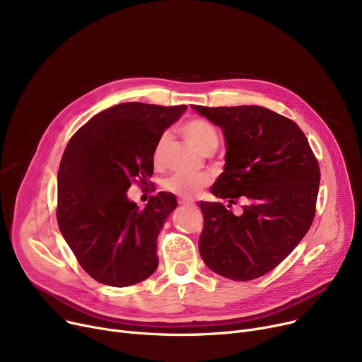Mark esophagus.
Wrapping results in <instances>:
<instances>
[{"mask_svg":"<svg viewBox=\"0 0 362 362\" xmlns=\"http://www.w3.org/2000/svg\"><path fill=\"white\" fill-rule=\"evenodd\" d=\"M179 204L180 205H192L194 201H191V199H179Z\"/></svg>","mask_w":362,"mask_h":362,"instance_id":"esophagus-1","label":"esophagus"}]
</instances>
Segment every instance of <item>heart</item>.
<instances>
[{"label":"heart","mask_w":362,"mask_h":362,"mask_svg":"<svg viewBox=\"0 0 362 362\" xmlns=\"http://www.w3.org/2000/svg\"><path fill=\"white\" fill-rule=\"evenodd\" d=\"M182 132L187 142L204 156L213 154L218 145V133L216 127L202 119H192L186 122L182 126ZM168 141L170 138L167 133L161 135L157 141L154 152H152V160H154L156 165H161L164 163ZM206 183L208 177L204 175H176L165 182V189L182 198H194Z\"/></svg>","instance_id":"obj_1"}]
</instances>
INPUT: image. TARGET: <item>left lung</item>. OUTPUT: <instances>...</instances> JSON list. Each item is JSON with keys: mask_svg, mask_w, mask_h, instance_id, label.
Wrapping results in <instances>:
<instances>
[{"mask_svg": "<svg viewBox=\"0 0 362 362\" xmlns=\"http://www.w3.org/2000/svg\"><path fill=\"white\" fill-rule=\"evenodd\" d=\"M194 110L221 129L226 142L224 170L211 194L229 205L243 201L239 216L220 202H199L201 258L226 279L254 280L277 267L307 235L315 214L318 163L298 124L269 108Z\"/></svg>", "mask_w": 362, "mask_h": 362, "instance_id": "8db88e82", "label": "left lung"}]
</instances>
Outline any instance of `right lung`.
<instances>
[{"mask_svg": "<svg viewBox=\"0 0 362 362\" xmlns=\"http://www.w3.org/2000/svg\"><path fill=\"white\" fill-rule=\"evenodd\" d=\"M186 110L123 103L93 116L66 146L57 221L82 269L103 284L132 286L158 267L157 238L177 199L158 192L139 210L127 191L152 176L157 141Z\"/></svg>", "mask_w": 362, "mask_h": 362, "instance_id": "right-lung-1", "label": "right lung"}]
</instances>
